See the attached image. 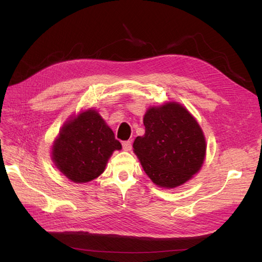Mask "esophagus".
I'll return each instance as SVG.
<instances>
[{
  "label": "esophagus",
  "instance_id": "1",
  "mask_svg": "<svg viewBox=\"0 0 262 262\" xmlns=\"http://www.w3.org/2000/svg\"><path fill=\"white\" fill-rule=\"evenodd\" d=\"M122 148L124 150H130L132 148V143L131 141H123L122 142Z\"/></svg>",
  "mask_w": 262,
  "mask_h": 262
}]
</instances>
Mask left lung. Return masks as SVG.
Segmentation results:
<instances>
[{"instance_id":"8db88e82","label":"left lung","mask_w":262,"mask_h":262,"mask_svg":"<svg viewBox=\"0 0 262 262\" xmlns=\"http://www.w3.org/2000/svg\"><path fill=\"white\" fill-rule=\"evenodd\" d=\"M145 134L134 140L133 148L154 184L175 188L201 168L205 140L200 125L176 102L149 108L144 115Z\"/></svg>"}]
</instances>
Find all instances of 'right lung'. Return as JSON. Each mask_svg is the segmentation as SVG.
I'll return each mask as SVG.
<instances>
[{
  "label": "right lung",
  "instance_id": "add662e5",
  "mask_svg": "<svg viewBox=\"0 0 262 262\" xmlns=\"http://www.w3.org/2000/svg\"><path fill=\"white\" fill-rule=\"evenodd\" d=\"M115 149H121V143L104 119L91 109L63 125L54 141L52 160L63 175L81 184L104 171Z\"/></svg>",
  "mask_w": 262,
  "mask_h": 262
}]
</instances>
